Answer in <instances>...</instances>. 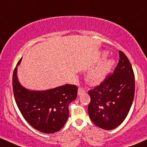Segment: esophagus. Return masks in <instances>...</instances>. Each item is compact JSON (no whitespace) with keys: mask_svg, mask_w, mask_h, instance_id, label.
Here are the masks:
<instances>
[{"mask_svg":"<svg viewBox=\"0 0 147 147\" xmlns=\"http://www.w3.org/2000/svg\"><path fill=\"white\" fill-rule=\"evenodd\" d=\"M84 92H85V89H84V87H82V86H80V87L78 88V94L79 95L84 93Z\"/></svg>","mask_w":147,"mask_h":147,"instance_id":"1","label":"esophagus"}]
</instances>
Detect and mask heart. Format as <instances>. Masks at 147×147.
<instances>
[{"mask_svg": "<svg viewBox=\"0 0 147 147\" xmlns=\"http://www.w3.org/2000/svg\"><path fill=\"white\" fill-rule=\"evenodd\" d=\"M113 65L112 60L102 61L91 68L87 73V79L90 82L98 83L102 81L111 71Z\"/></svg>", "mask_w": 147, "mask_h": 147, "instance_id": "obj_1", "label": "heart"}]
</instances>
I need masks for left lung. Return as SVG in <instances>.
I'll list each match as a JSON object with an SVG mask.
<instances>
[{"instance_id":"1","label":"left lung","mask_w":147,"mask_h":147,"mask_svg":"<svg viewBox=\"0 0 147 147\" xmlns=\"http://www.w3.org/2000/svg\"><path fill=\"white\" fill-rule=\"evenodd\" d=\"M119 61L113 74L88 92L91 101L88 113L96 126L113 129L127 115L134 100L135 74L126 55L119 51Z\"/></svg>"}]
</instances>
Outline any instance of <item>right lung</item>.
<instances>
[{
  "instance_id": "1",
  "label": "right lung",
  "mask_w": 147,
  "mask_h": 147,
  "mask_svg": "<svg viewBox=\"0 0 147 147\" xmlns=\"http://www.w3.org/2000/svg\"><path fill=\"white\" fill-rule=\"evenodd\" d=\"M20 61L21 59L17 66ZM17 66L12 75V89L22 116L39 132L51 134L59 131L68 118L69 103L77 98V86L66 84L42 92L29 91L18 82Z\"/></svg>"
}]
</instances>
